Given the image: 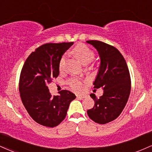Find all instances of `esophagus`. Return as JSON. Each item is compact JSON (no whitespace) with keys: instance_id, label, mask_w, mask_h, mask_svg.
Instances as JSON below:
<instances>
[{"instance_id":"1","label":"esophagus","mask_w":152,"mask_h":152,"mask_svg":"<svg viewBox=\"0 0 152 152\" xmlns=\"http://www.w3.org/2000/svg\"><path fill=\"white\" fill-rule=\"evenodd\" d=\"M76 97H77V98H81L82 99V98H85L86 96V95H78Z\"/></svg>"}]
</instances>
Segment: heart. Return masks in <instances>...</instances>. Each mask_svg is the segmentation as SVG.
Wrapping results in <instances>:
<instances>
[{"instance_id":"obj_1","label":"heart","mask_w":152,"mask_h":152,"mask_svg":"<svg viewBox=\"0 0 152 152\" xmlns=\"http://www.w3.org/2000/svg\"><path fill=\"white\" fill-rule=\"evenodd\" d=\"M73 54L76 56V58L82 62L83 64H87L90 63L94 58L95 54L94 52L90 48H88L86 45L83 44H79L76 45L74 49H72ZM65 64V56H63L61 58L59 61V69L62 70L64 68V66ZM69 84L71 88L75 91H81L83 89V85L82 82L78 79H71L69 81Z\"/></svg>"}]
</instances>
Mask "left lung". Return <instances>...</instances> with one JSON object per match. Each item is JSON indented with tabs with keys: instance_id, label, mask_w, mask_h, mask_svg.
Masks as SVG:
<instances>
[{
	"instance_id": "8db88e82",
	"label": "left lung",
	"mask_w": 152,
	"mask_h": 152,
	"mask_svg": "<svg viewBox=\"0 0 152 152\" xmlns=\"http://www.w3.org/2000/svg\"><path fill=\"white\" fill-rule=\"evenodd\" d=\"M86 42L99 54L100 64L94 85L103 90L99 98L90 95L95 103L87 113L93 121L104 125L115 120L123 110L130 94V76L125 58L115 47L97 40Z\"/></svg>"
}]
</instances>
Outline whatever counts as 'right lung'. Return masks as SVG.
<instances>
[{
	"mask_svg": "<svg viewBox=\"0 0 152 152\" xmlns=\"http://www.w3.org/2000/svg\"><path fill=\"white\" fill-rule=\"evenodd\" d=\"M74 42L49 43L37 48L24 64L19 83L20 98L31 118L40 125L54 127L64 120L70 103L76 98L71 91L52 96L47 84L59 74V61Z\"/></svg>",
	"mask_w": 152,
	"mask_h": 152,
	"instance_id": "right-lung-1",
	"label": "right lung"
}]
</instances>
